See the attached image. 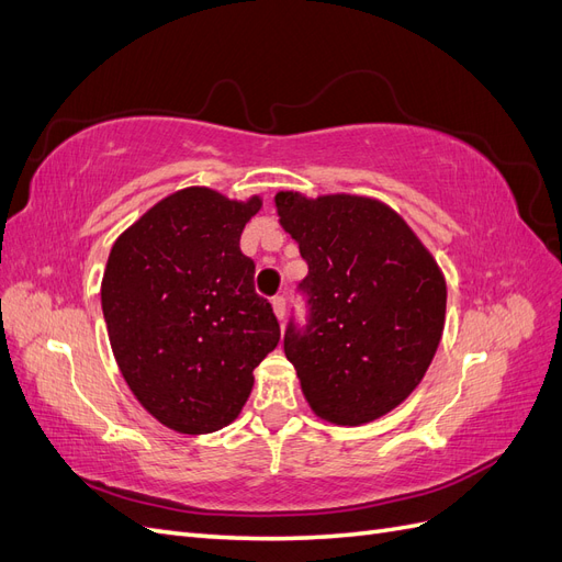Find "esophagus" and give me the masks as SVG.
Returning <instances> with one entry per match:
<instances>
[{
	"label": "esophagus",
	"mask_w": 562,
	"mask_h": 562,
	"mask_svg": "<svg viewBox=\"0 0 562 562\" xmlns=\"http://www.w3.org/2000/svg\"><path fill=\"white\" fill-rule=\"evenodd\" d=\"M271 310H274V316H277L279 321H283V316H285V300H283V297H274V300H271Z\"/></svg>",
	"instance_id": "34e87169"
}]
</instances>
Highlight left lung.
<instances>
[{
    "label": "left lung",
    "mask_w": 562,
    "mask_h": 562,
    "mask_svg": "<svg viewBox=\"0 0 562 562\" xmlns=\"http://www.w3.org/2000/svg\"><path fill=\"white\" fill-rule=\"evenodd\" d=\"M279 225L310 265L312 326L285 333L312 413L361 427L398 407L429 370L448 285L431 250L384 201L361 194L274 196Z\"/></svg>",
    "instance_id": "left-lung-1"
}]
</instances>
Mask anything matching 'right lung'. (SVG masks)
Masks as SVG:
<instances>
[{
	"label": "right lung",
	"instance_id": "add662e5",
	"mask_svg": "<svg viewBox=\"0 0 562 562\" xmlns=\"http://www.w3.org/2000/svg\"><path fill=\"white\" fill-rule=\"evenodd\" d=\"M262 196L184 187L112 244L100 300L114 361L145 411L187 436L239 417L252 370L279 345L239 239Z\"/></svg>",
	"mask_w": 562,
	"mask_h": 562
}]
</instances>
